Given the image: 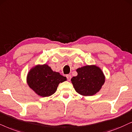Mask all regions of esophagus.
Here are the masks:
<instances>
[{
    "instance_id": "34e87169",
    "label": "esophagus",
    "mask_w": 132,
    "mask_h": 132,
    "mask_svg": "<svg viewBox=\"0 0 132 132\" xmlns=\"http://www.w3.org/2000/svg\"><path fill=\"white\" fill-rule=\"evenodd\" d=\"M66 76H67V79H68V81H70V79L71 78V76L70 75H67Z\"/></svg>"
}]
</instances>
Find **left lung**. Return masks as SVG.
<instances>
[{"label": "left lung", "instance_id": "obj_1", "mask_svg": "<svg viewBox=\"0 0 132 132\" xmlns=\"http://www.w3.org/2000/svg\"><path fill=\"white\" fill-rule=\"evenodd\" d=\"M77 76L71 79L76 92L82 96H92L98 92L105 83L103 71L95 65H87L76 69Z\"/></svg>", "mask_w": 132, "mask_h": 132}]
</instances>
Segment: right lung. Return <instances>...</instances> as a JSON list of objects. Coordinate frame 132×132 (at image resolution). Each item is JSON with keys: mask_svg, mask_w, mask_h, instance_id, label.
Here are the masks:
<instances>
[{"mask_svg": "<svg viewBox=\"0 0 132 132\" xmlns=\"http://www.w3.org/2000/svg\"><path fill=\"white\" fill-rule=\"evenodd\" d=\"M27 83L35 94L41 97H49L54 94L59 83L67 81V78L52 70L45 63L37 65L29 70Z\"/></svg>", "mask_w": 132, "mask_h": 132, "instance_id": "right-lung-1", "label": "right lung"}]
</instances>
